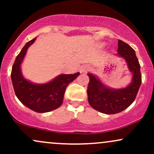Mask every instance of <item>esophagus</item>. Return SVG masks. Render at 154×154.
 <instances>
[{"label": "esophagus", "mask_w": 154, "mask_h": 154, "mask_svg": "<svg viewBox=\"0 0 154 154\" xmlns=\"http://www.w3.org/2000/svg\"><path fill=\"white\" fill-rule=\"evenodd\" d=\"M89 69V66L88 65H82V66L79 68V72L81 73H85L88 72V70Z\"/></svg>", "instance_id": "esophagus-1"}]
</instances>
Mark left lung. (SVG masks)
<instances>
[{
  "instance_id": "1",
  "label": "left lung",
  "mask_w": 154,
  "mask_h": 154,
  "mask_svg": "<svg viewBox=\"0 0 154 154\" xmlns=\"http://www.w3.org/2000/svg\"><path fill=\"white\" fill-rule=\"evenodd\" d=\"M117 55L122 57L132 73V82L125 88L113 89L106 87L95 76L88 73V98L90 105L99 112L114 114L130 106L135 100L141 85L140 66L135 52L128 44L118 40Z\"/></svg>"
}]
</instances>
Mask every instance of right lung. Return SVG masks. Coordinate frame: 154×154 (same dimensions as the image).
I'll return each instance as SVG.
<instances>
[{
	"instance_id": "add662e5",
	"label": "right lung",
	"mask_w": 154,
	"mask_h": 154,
	"mask_svg": "<svg viewBox=\"0 0 154 154\" xmlns=\"http://www.w3.org/2000/svg\"><path fill=\"white\" fill-rule=\"evenodd\" d=\"M35 40L36 38L27 42L17 56L11 77L18 99L32 111L45 113L56 109L62 104L66 87L78 77L79 72L73 75H60L45 84H35L26 79L21 71V63L28 48Z\"/></svg>"
}]
</instances>
